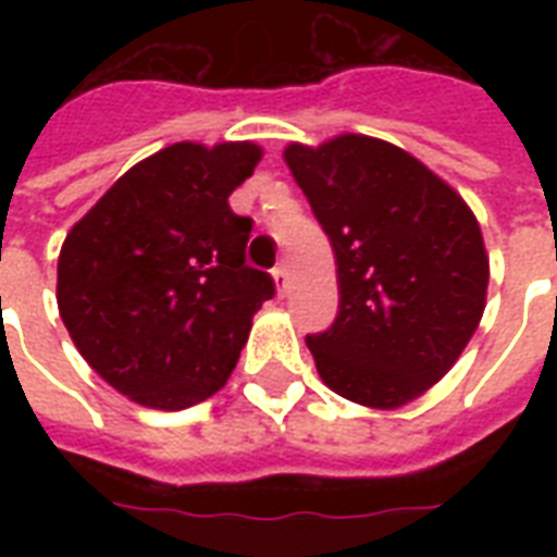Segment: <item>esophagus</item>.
Returning <instances> with one entry per match:
<instances>
[{
    "label": "esophagus",
    "mask_w": 557,
    "mask_h": 557,
    "mask_svg": "<svg viewBox=\"0 0 557 557\" xmlns=\"http://www.w3.org/2000/svg\"><path fill=\"white\" fill-rule=\"evenodd\" d=\"M271 274H274V283H277L280 295H286V288H288V271H286V265H277V269L271 271Z\"/></svg>",
    "instance_id": "obj_1"
}]
</instances>
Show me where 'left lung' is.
I'll list each match as a JSON object with an SVG mask.
<instances>
[{
  "label": "left lung",
  "mask_w": 557,
  "mask_h": 557,
  "mask_svg": "<svg viewBox=\"0 0 557 557\" xmlns=\"http://www.w3.org/2000/svg\"><path fill=\"white\" fill-rule=\"evenodd\" d=\"M283 159L338 265V318L306 338L323 384L379 410L413 401L483 318L488 257L474 213L422 161L370 135L288 144Z\"/></svg>",
  "instance_id": "1"
}]
</instances>
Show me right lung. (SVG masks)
Returning <instances> with one entry per match:
<instances>
[{
	"label": "right lung",
	"mask_w": 557,
	"mask_h": 557,
	"mask_svg": "<svg viewBox=\"0 0 557 557\" xmlns=\"http://www.w3.org/2000/svg\"><path fill=\"white\" fill-rule=\"evenodd\" d=\"M251 141L173 144L138 161L69 231L57 306L74 347L117 393L185 410L225 387L274 280L245 265L251 219L227 196Z\"/></svg>",
	"instance_id": "obj_1"
}]
</instances>
